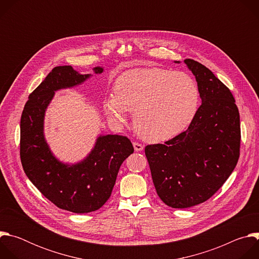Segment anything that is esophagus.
<instances>
[{
  "instance_id": "obj_1",
  "label": "esophagus",
  "mask_w": 259,
  "mask_h": 259,
  "mask_svg": "<svg viewBox=\"0 0 259 259\" xmlns=\"http://www.w3.org/2000/svg\"><path fill=\"white\" fill-rule=\"evenodd\" d=\"M133 146H134L135 152H141L144 149V146L138 142H133Z\"/></svg>"
}]
</instances>
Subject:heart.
I'll return each instance as SVG.
<instances>
[{"mask_svg":"<svg viewBox=\"0 0 259 259\" xmlns=\"http://www.w3.org/2000/svg\"><path fill=\"white\" fill-rule=\"evenodd\" d=\"M200 91L189 73L145 66L124 71L115 92L103 98L107 118L118 125L134 112L136 132L146 141L161 142L186 130L197 115Z\"/></svg>","mask_w":259,"mask_h":259,"instance_id":"obj_1","label":"heart"}]
</instances>
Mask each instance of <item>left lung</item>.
Returning <instances> with one entry per match:
<instances>
[{
    "mask_svg": "<svg viewBox=\"0 0 259 259\" xmlns=\"http://www.w3.org/2000/svg\"><path fill=\"white\" fill-rule=\"evenodd\" d=\"M184 63L196 78L202 104L187 131L164 144L145 146L158 196L178 209L203 203L223 187L238 163L241 140L230 89L200 62Z\"/></svg>",
    "mask_w": 259,
    "mask_h": 259,
    "instance_id": "8db88e82",
    "label": "left lung"
}]
</instances>
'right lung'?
<instances>
[{"label": "right lung", "mask_w": 259, "mask_h": 259, "mask_svg": "<svg viewBox=\"0 0 259 259\" xmlns=\"http://www.w3.org/2000/svg\"><path fill=\"white\" fill-rule=\"evenodd\" d=\"M93 71L102 73L103 67L96 66ZM91 77L70 65L54 67L28 96L20 120V158L26 176L54 205L73 213H89L104 205L122 163L134 152L127 137L100 134L80 162L64 163L52 153L44 123L55 92L80 86Z\"/></svg>", "instance_id": "obj_1"}]
</instances>
